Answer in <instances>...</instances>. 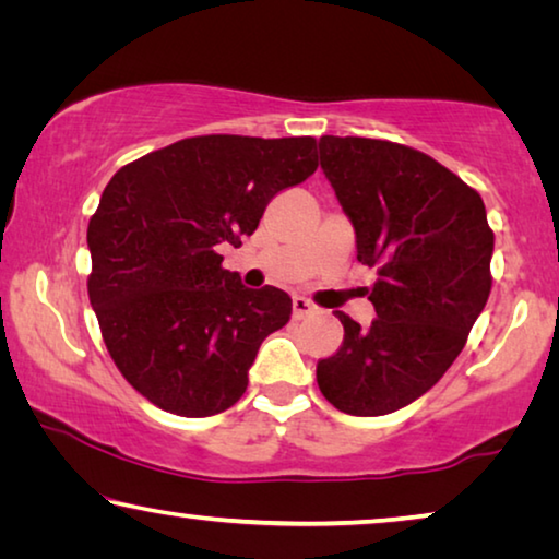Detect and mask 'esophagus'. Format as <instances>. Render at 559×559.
<instances>
[{"instance_id": "34e87169", "label": "esophagus", "mask_w": 559, "mask_h": 559, "mask_svg": "<svg viewBox=\"0 0 559 559\" xmlns=\"http://www.w3.org/2000/svg\"><path fill=\"white\" fill-rule=\"evenodd\" d=\"M313 313H316V306L308 298H302V296L293 298V318L300 320V318H308V316H313Z\"/></svg>"}]
</instances>
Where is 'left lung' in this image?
<instances>
[{"instance_id": "1", "label": "left lung", "mask_w": 559, "mask_h": 559, "mask_svg": "<svg viewBox=\"0 0 559 559\" xmlns=\"http://www.w3.org/2000/svg\"><path fill=\"white\" fill-rule=\"evenodd\" d=\"M318 150L357 261L377 266V318L362 328L335 310L345 340L318 362V386L345 414H392L427 394L466 345L490 293L493 231L476 189L429 155L335 135Z\"/></svg>"}]
</instances>
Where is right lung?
<instances>
[{"mask_svg":"<svg viewBox=\"0 0 559 559\" xmlns=\"http://www.w3.org/2000/svg\"><path fill=\"white\" fill-rule=\"evenodd\" d=\"M313 138H187L118 169L88 224V298L122 377L159 409L212 416L241 400L286 290L222 269L281 189L316 173Z\"/></svg>","mask_w":559,"mask_h":559,"instance_id":"add662e5","label":"right lung"}]
</instances>
